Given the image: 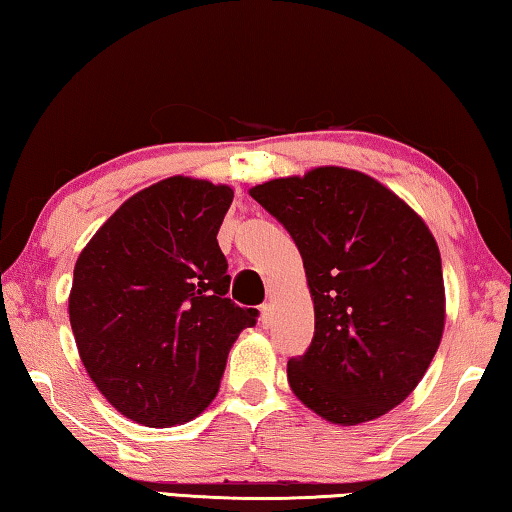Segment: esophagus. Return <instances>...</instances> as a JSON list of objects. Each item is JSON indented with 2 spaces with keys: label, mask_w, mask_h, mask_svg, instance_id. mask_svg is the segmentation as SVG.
<instances>
[{
  "label": "esophagus",
  "mask_w": 512,
  "mask_h": 512,
  "mask_svg": "<svg viewBox=\"0 0 512 512\" xmlns=\"http://www.w3.org/2000/svg\"><path fill=\"white\" fill-rule=\"evenodd\" d=\"M259 320H262L264 327H268V325L273 323V307L271 305L259 307Z\"/></svg>",
  "instance_id": "esophagus-1"
}]
</instances>
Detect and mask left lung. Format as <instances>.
Masks as SVG:
<instances>
[{
    "mask_svg": "<svg viewBox=\"0 0 512 512\" xmlns=\"http://www.w3.org/2000/svg\"><path fill=\"white\" fill-rule=\"evenodd\" d=\"M250 196L296 241L314 300V339L287 363L291 391L343 427L395 409L443 339V264L427 225L343 167L268 180Z\"/></svg>",
    "mask_w": 512,
    "mask_h": 512,
    "instance_id": "1",
    "label": "left lung"
}]
</instances>
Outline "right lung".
I'll return each instance as SVG.
<instances>
[{
    "mask_svg": "<svg viewBox=\"0 0 512 512\" xmlns=\"http://www.w3.org/2000/svg\"><path fill=\"white\" fill-rule=\"evenodd\" d=\"M235 192L173 176L142 189L76 259L69 323L101 395L144 427L196 418L232 343L259 311L237 307L216 232Z\"/></svg>",
    "mask_w": 512,
    "mask_h": 512,
    "instance_id": "right-lung-1",
    "label": "right lung"
}]
</instances>
